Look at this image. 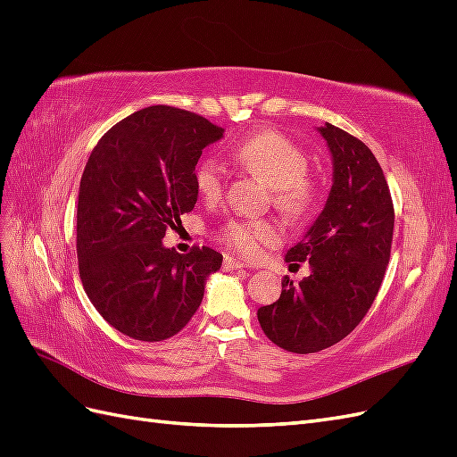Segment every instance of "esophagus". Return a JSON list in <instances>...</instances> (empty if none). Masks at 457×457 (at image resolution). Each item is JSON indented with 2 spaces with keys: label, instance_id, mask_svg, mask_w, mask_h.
Segmentation results:
<instances>
[{
  "label": "esophagus",
  "instance_id": "34e87169",
  "mask_svg": "<svg viewBox=\"0 0 457 457\" xmlns=\"http://www.w3.org/2000/svg\"><path fill=\"white\" fill-rule=\"evenodd\" d=\"M245 265L242 261H237L234 257H225V269L227 270H238V269H244Z\"/></svg>",
  "mask_w": 457,
  "mask_h": 457
}]
</instances>
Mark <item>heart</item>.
Masks as SVG:
<instances>
[{"instance_id": "obj_1", "label": "heart", "mask_w": 457, "mask_h": 457, "mask_svg": "<svg viewBox=\"0 0 457 457\" xmlns=\"http://www.w3.org/2000/svg\"><path fill=\"white\" fill-rule=\"evenodd\" d=\"M234 158L274 188V204L289 215H301L312 202V187L307 181L309 158L299 145L287 137L262 131L234 148ZM196 188L200 196L213 202L225 187V168L215 158H205L196 168ZM280 227L270 219H230L223 227L220 240L244 257H259L267 245L278 244Z\"/></svg>"}]
</instances>
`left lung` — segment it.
<instances>
[{"label":"left lung","instance_id":"1","mask_svg":"<svg viewBox=\"0 0 457 457\" xmlns=\"http://www.w3.org/2000/svg\"><path fill=\"white\" fill-rule=\"evenodd\" d=\"M331 154L324 210L286 261H309L299 284L284 278L280 299L257 311L278 347L309 354L347 337L376 299L389 265L395 210L389 185L371 150L331 123L318 128Z\"/></svg>","mask_w":457,"mask_h":457}]
</instances>
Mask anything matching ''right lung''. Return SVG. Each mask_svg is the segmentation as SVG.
I'll list each match as a JSON object with an SVG mask.
<instances>
[{
	"instance_id": "obj_1",
	"label": "right lung",
	"mask_w": 457,
	"mask_h": 457,
	"mask_svg": "<svg viewBox=\"0 0 457 457\" xmlns=\"http://www.w3.org/2000/svg\"><path fill=\"white\" fill-rule=\"evenodd\" d=\"M223 137L205 118L146 106L110 128L93 148L78 195V267L93 307L139 341L181 331L223 255L165 247V230L195 210L202 150Z\"/></svg>"
}]
</instances>
